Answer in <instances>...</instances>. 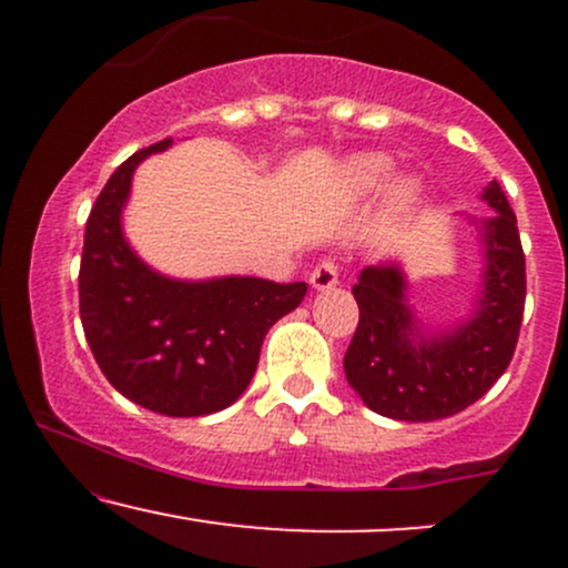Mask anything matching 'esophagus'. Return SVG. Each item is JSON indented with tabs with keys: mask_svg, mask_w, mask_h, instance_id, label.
Masks as SVG:
<instances>
[{
	"mask_svg": "<svg viewBox=\"0 0 568 568\" xmlns=\"http://www.w3.org/2000/svg\"><path fill=\"white\" fill-rule=\"evenodd\" d=\"M310 283H312V288H317V291L334 288V285L338 283V264L334 262V258H323V262H317L315 270L310 272Z\"/></svg>",
	"mask_w": 568,
	"mask_h": 568,
	"instance_id": "34e87169",
	"label": "esophagus"
}]
</instances>
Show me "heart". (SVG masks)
Returning a JSON list of instances; mask_svg holds the SVG:
<instances>
[{
  "instance_id": "obj_1",
  "label": "heart",
  "mask_w": 568,
  "mask_h": 568,
  "mask_svg": "<svg viewBox=\"0 0 568 568\" xmlns=\"http://www.w3.org/2000/svg\"><path fill=\"white\" fill-rule=\"evenodd\" d=\"M389 173V160L382 158V154H363V158H355L347 165V181L357 192H371L387 179ZM414 194V186L400 184L395 189L397 200H408Z\"/></svg>"
}]
</instances>
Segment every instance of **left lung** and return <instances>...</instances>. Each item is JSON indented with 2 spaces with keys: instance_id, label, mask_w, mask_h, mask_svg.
Here are the masks:
<instances>
[{
  "instance_id": "1",
  "label": "left lung",
  "mask_w": 568,
  "mask_h": 568,
  "mask_svg": "<svg viewBox=\"0 0 568 568\" xmlns=\"http://www.w3.org/2000/svg\"><path fill=\"white\" fill-rule=\"evenodd\" d=\"M484 200V296L473 321L425 338L403 298L397 266H368L352 285L361 306L344 371L363 403L400 422H435L484 397L505 374L518 344L526 302V256L515 213L497 181Z\"/></svg>"
}]
</instances>
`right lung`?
I'll list each match as a JSON object with an SVG mask.
<instances>
[{
    "label": "right lung",
    "instance_id": "right-lung-1",
    "mask_svg": "<svg viewBox=\"0 0 568 568\" xmlns=\"http://www.w3.org/2000/svg\"><path fill=\"white\" fill-rule=\"evenodd\" d=\"M171 143L135 152L98 194L84 226L80 317L98 368L116 393L165 416H205L245 393L266 331L302 304L306 283H181L130 251L120 226L130 179L143 158Z\"/></svg>",
    "mask_w": 568,
    "mask_h": 568
}]
</instances>
